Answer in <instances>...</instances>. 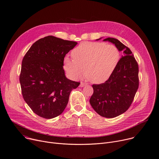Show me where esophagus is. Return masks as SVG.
Wrapping results in <instances>:
<instances>
[{
    "label": "esophagus",
    "instance_id": "1",
    "mask_svg": "<svg viewBox=\"0 0 159 159\" xmlns=\"http://www.w3.org/2000/svg\"><path fill=\"white\" fill-rule=\"evenodd\" d=\"M85 85H86L85 84H84V83H83V82H81L80 84V87H84Z\"/></svg>",
    "mask_w": 159,
    "mask_h": 159
}]
</instances>
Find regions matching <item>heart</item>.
Listing matches in <instances>:
<instances>
[{
	"instance_id": "obj_1",
	"label": "heart",
	"mask_w": 159,
	"mask_h": 159,
	"mask_svg": "<svg viewBox=\"0 0 159 159\" xmlns=\"http://www.w3.org/2000/svg\"><path fill=\"white\" fill-rule=\"evenodd\" d=\"M74 59L66 57L64 69L69 78L77 80L84 74L94 84L106 82L116 70L120 52L113 44L84 42L72 52Z\"/></svg>"
}]
</instances>
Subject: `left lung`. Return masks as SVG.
I'll return each mask as SVG.
<instances>
[{"label": "left lung", "instance_id": "left-lung-1", "mask_svg": "<svg viewBox=\"0 0 159 159\" xmlns=\"http://www.w3.org/2000/svg\"><path fill=\"white\" fill-rule=\"evenodd\" d=\"M103 40L115 44L123 56L106 82L92 85L93 93L89 102L100 116L114 118L126 112L134 100L139 85V66L130 48L119 40L108 37Z\"/></svg>", "mask_w": 159, "mask_h": 159}]
</instances>
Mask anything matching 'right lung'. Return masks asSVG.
Returning <instances> with one entry per match:
<instances>
[{"label": "right lung", "mask_w": 159, "mask_h": 159, "mask_svg": "<svg viewBox=\"0 0 159 159\" xmlns=\"http://www.w3.org/2000/svg\"><path fill=\"white\" fill-rule=\"evenodd\" d=\"M77 44L48 35L34 43L24 57L19 77L22 93L37 116L49 119L61 115L71 91L79 85L67 79L63 69L66 55Z\"/></svg>", "instance_id": "obj_1"}]
</instances>
